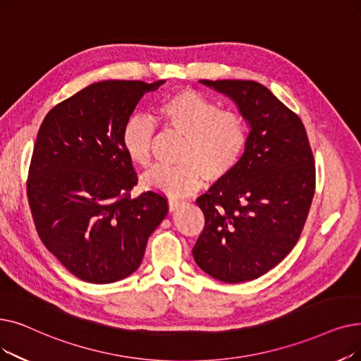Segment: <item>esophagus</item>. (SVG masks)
Returning <instances> with one entry per match:
<instances>
[{"label": "esophagus", "instance_id": "34e87169", "mask_svg": "<svg viewBox=\"0 0 361 361\" xmlns=\"http://www.w3.org/2000/svg\"><path fill=\"white\" fill-rule=\"evenodd\" d=\"M180 205H181V200H178V199H174V197H169V200H168L169 212H174V211H177Z\"/></svg>", "mask_w": 361, "mask_h": 361}]
</instances>
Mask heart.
<instances>
[{
    "label": "heart",
    "instance_id": "1",
    "mask_svg": "<svg viewBox=\"0 0 361 361\" xmlns=\"http://www.w3.org/2000/svg\"><path fill=\"white\" fill-rule=\"evenodd\" d=\"M156 116L185 137L181 165H156L145 172L142 184L147 190L172 197L196 192L203 181H218L236 168L246 146V125L231 111H218L202 94L184 88L172 92L156 107ZM154 125L146 115H134L122 130V147L128 159L147 166L152 159Z\"/></svg>",
    "mask_w": 361,
    "mask_h": 361
}]
</instances>
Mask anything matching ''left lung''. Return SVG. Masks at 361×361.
<instances>
[{"instance_id": "1", "label": "left lung", "mask_w": 361, "mask_h": 361, "mask_svg": "<svg viewBox=\"0 0 361 361\" xmlns=\"http://www.w3.org/2000/svg\"><path fill=\"white\" fill-rule=\"evenodd\" d=\"M199 82L236 104L249 133L236 168L196 200L205 228L193 257L211 277L242 283L274 269L300 239L314 196V158L301 119L267 87Z\"/></svg>"}]
</instances>
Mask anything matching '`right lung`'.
<instances>
[{"label":"right lung","mask_w":361,"mask_h":361,"mask_svg":"<svg viewBox=\"0 0 361 361\" xmlns=\"http://www.w3.org/2000/svg\"><path fill=\"white\" fill-rule=\"evenodd\" d=\"M165 81H100L44 118L29 169L27 197L45 247L78 279L114 283L143 261L166 199L137 184L122 130L145 94Z\"/></svg>","instance_id":"obj_1"}]
</instances>
